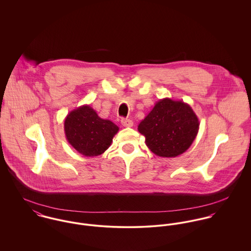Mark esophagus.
Masks as SVG:
<instances>
[{
    "label": "esophagus",
    "instance_id": "1",
    "mask_svg": "<svg viewBox=\"0 0 251 251\" xmlns=\"http://www.w3.org/2000/svg\"><path fill=\"white\" fill-rule=\"evenodd\" d=\"M121 123L126 127H131L133 126V122L131 120H129V119H122Z\"/></svg>",
    "mask_w": 251,
    "mask_h": 251
}]
</instances>
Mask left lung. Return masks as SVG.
Segmentation results:
<instances>
[{
  "instance_id": "left-lung-1",
  "label": "left lung",
  "mask_w": 251,
  "mask_h": 251,
  "mask_svg": "<svg viewBox=\"0 0 251 251\" xmlns=\"http://www.w3.org/2000/svg\"><path fill=\"white\" fill-rule=\"evenodd\" d=\"M199 120L187 103L171 99L159 100L138 125L147 147L161 157H176L193 143Z\"/></svg>"
}]
</instances>
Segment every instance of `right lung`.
<instances>
[{"label":"right lung","mask_w":251,"mask_h":251,"mask_svg":"<svg viewBox=\"0 0 251 251\" xmlns=\"http://www.w3.org/2000/svg\"><path fill=\"white\" fill-rule=\"evenodd\" d=\"M64 128L68 142L87 157L103 153L120 129L110 120L101 119L96 110L87 104L68 114Z\"/></svg>","instance_id":"1"}]
</instances>
